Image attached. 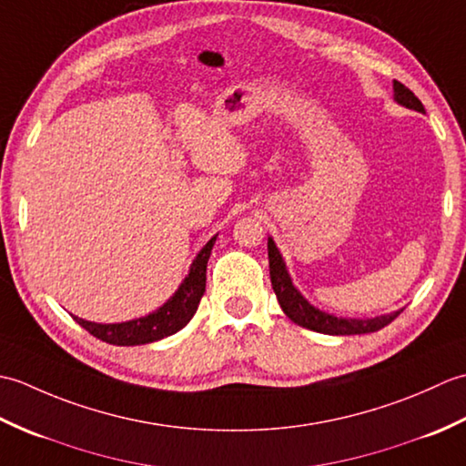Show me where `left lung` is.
Instances as JSON below:
<instances>
[{
	"label": "left lung",
	"mask_w": 466,
	"mask_h": 466,
	"mask_svg": "<svg viewBox=\"0 0 466 466\" xmlns=\"http://www.w3.org/2000/svg\"><path fill=\"white\" fill-rule=\"evenodd\" d=\"M392 90H394V102L409 107V110L424 114L422 102L409 90L407 86L394 80ZM268 262H270L272 289L276 292V299H279L280 309L292 322L302 326V329L322 332V334H332V336L369 334V332L384 329L386 324H390L400 314V310H397L390 314L374 316V319H342V316L329 314L312 306L300 294V290L292 284L289 268H286V262L282 258L279 246H276L272 238H268Z\"/></svg>",
	"instance_id": "obj_1"
}]
</instances>
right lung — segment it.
I'll return each mask as SVG.
<instances>
[{
    "instance_id": "obj_1",
    "label": "right lung",
    "mask_w": 466,
    "mask_h": 466,
    "mask_svg": "<svg viewBox=\"0 0 466 466\" xmlns=\"http://www.w3.org/2000/svg\"><path fill=\"white\" fill-rule=\"evenodd\" d=\"M214 242L216 236H212V238L206 242L204 248L198 252L182 284L177 286V290L157 310L142 316V319L114 324L90 322L77 319V316H74V320L92 336H96V339L116 346L147 344L162 340L170 334H176L192 320V316L198 310V304L202 300L206 290V266L208 258H210L212 254Z\"/></svg>"
}]
</instances>
